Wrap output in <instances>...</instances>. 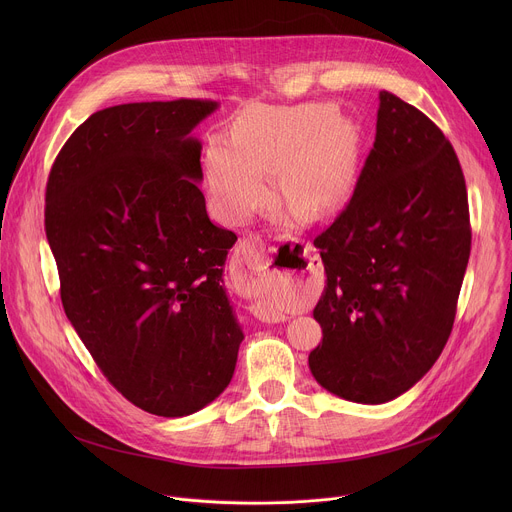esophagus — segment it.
I'll return each mask as SVG.
<instances>
[{
  "label": "esophagus",
  "instance_id": "34e87169",
  "mask_svg": "<svg viewBox=\"0 0 512 512\" xmlns=\"http://www.w3.org/2000/svg\"><path fill=\"white\" fill-rule=\"evenodd\" d=\"M269 265V251L265 241L257 233L243 237L233 253V273L243 287H255L259 273ZM255 310L263 322H283L285 314L267 308L263 302L255 304Z\"/></svg>",
  "mask_w": 512,
  "mask_h": 512
}]
</instances>
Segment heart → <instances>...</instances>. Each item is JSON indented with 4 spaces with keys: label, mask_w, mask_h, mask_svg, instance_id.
Returning a JSON list of instances; mask_svg holds the SVG:
<instances>
[{
    "label": "heart",
    "mask_w": 512,
    "mask_h": 512,
    "mask_svg": "<svg viewBox=\"0 0 512 512\" xmlns=\"http://www.w3.org/2000/svg\"><path fill=\"white\" fill-rule=\"evenodd\" d=\"M354 133L322 105L255 109L233 133V150L212 143L206 156L212 198L231 221L265 200L263 178L279 174L283 200L298 214L330 208L354 172Z\"/></svg>",
    "instance_id": "b5f03b06"
}]
</instances>
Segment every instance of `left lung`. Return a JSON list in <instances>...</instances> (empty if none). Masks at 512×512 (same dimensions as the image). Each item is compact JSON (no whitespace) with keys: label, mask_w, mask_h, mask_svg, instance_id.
<instances>
[{"label":"left lung","mask_w":512,"mask_h":512,"mask_svg":"<svg viewBox=\"0 0 512 512\" xmlns=\"http://www.w3.org/2000/svg\"><path fill=\"white\" fill-rule=\"evenodd\" d=\"M346 206L314 239L326 287L310 371L354 403H387L440 358L472 231L462 166L442 129L389 91Z\"/></svg>","instance_id":"8db88e82"}]
</instances>
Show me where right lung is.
<instances>
[{
    "instance_id": "right-lung-1",
    "label": "right lung",
    "mask_w": 512,
    "mask_h": 512,
    "mask_svg": "<svg viewBox=\"0 0 512 512\" xmlns=\"http://www.w3.org/2000/svg\"><path fill=\"white\" fill-rule=\"evenodd\" d=\"M216 101L115 105L58 152L44 229L66 318L135 407L184 417L233 379L243 330L223 283L237 235L210 223L202 145Z\"/></svg>"
}]
</instances>
